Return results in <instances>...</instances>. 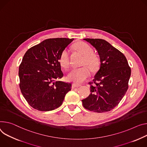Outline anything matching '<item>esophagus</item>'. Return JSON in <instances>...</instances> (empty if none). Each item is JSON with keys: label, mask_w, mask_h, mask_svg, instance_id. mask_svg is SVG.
<instances>
[{"label": "esophagus", "mask_w": 147, "mask_h": 147, "mask_svg": "<svg viewBox=\"0 0 147 147\" xmlns=\"http://www.w3.org/2000/svg\"><path fill=\"white\" fill-rule=\"evenodd\" d=\"M72 86H73V87H80V86H81V84H78V83H73Z\"/></svg>", "instance_id": "34e87169"}]
</instances>
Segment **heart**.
Here are the masks:
<instances>
[{
  "instance_id": "b5f03b06",
  "label": "heart",
  "mask_w": 147,
  "mask_h": 147,
  "mask_svg": "<svg viewBox=\"0 0 147 147\" xmlns=\"http://www.w3.org/2000/svg\"><path fill=\"white\" fill-rule=\"evenodd\" d=\"M74 48L84 56L83 64H87L92 70H97L100 65L99 57L93 54L92 48L87 43L84 42L78 43L74 46ZM59 63L64 69L69 67V51L67 49H64L61 53L59 57ZM90 70L86 65L79 68H73L68 73L67 78L69 81L74 83H82L90 76Z\"/></svg>"
}]
</instances>
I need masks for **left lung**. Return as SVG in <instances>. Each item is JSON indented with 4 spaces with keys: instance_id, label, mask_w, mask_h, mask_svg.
<instances>
[{
    "instance_id": "1",
    "label": "left lung",
    "mask_w": 147,
    "mask_h": 147,
    "mask_svg": "<svg viewBox=\"0 0 147 147\" xmlns=\"http://www.w3.org/2000/svg\"><path fill=\"white\" fill-rule=\"evenodd\" d=\"M94 47L100 57V65L90 82V94L82 100L85 109L96 113L113 109L125 94L131 76L126 57L109 42L100 38H84Z\"/></svg>"
}]
</instances>
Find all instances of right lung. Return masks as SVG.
Returning <instances> with one entry per match:
<instances>
[{
	"instance_id": "right-lung-1",
	"label": "right lung",
	"mask_w": 147,
	"mask_h": 147,
	"mask_svg": "<svg viewBox=\"0 0 147 147\" xmlns=\"http://www.w3.org/2000/svg\"><path fill=\"white\" fill-rule=\"evenodd\" d=\"M73 40L48 38L26 52L19 69V86L33 109L42 111L55 110L71 90V83L59 80L63 76L59 57Z\"/></svg>"
}]
</instances>
